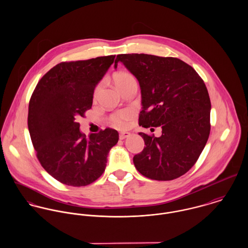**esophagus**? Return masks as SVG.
<instances>
[{
	"mask_svg": "<svg viewBox=\"0 0 248 248\" xmlns=\"http://www.w3.org/2000/svg\"><path fill=\"white\" fill-rule=\"evenodd\" d=\"M130 136H131L130 133H128V132H122V133L119 134V139H120V140H125V139L129 138Z\"/></svg>",
	"mask_w": 248,
	"mask_h": 248,
	"instance_id": "esophagus-1",
	"label": "esophagus"
}]
</instances>
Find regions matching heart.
<instances>
[{
  "label": "heart",
  "mask_w": 248,
  "mask_h": 248,
  "mask_svg": "<svg viewBox=\"0 0 248 248\" xmlns=\"http://www.w3.org/2000/svg\"><path fill=\"white\" fill-rule=\"evenodd\" d=\"M113 82L119 90L122 89L123 87L130 85V84L137 83L134 75H132L131 73L126 72V71H119V72L115 73L113 76ZM101 88H102L101 83L96 86V88L94 90V97L97 96ZM132 116H133V111L130 109L118 110L109 116V123H110V125H112L115 128L123 129L127 126L128 121L131 119Z\"/></svg>",
  "instance_id": "1"
}]
</instances>
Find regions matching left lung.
Masks as SVG:
<instances>
[{
  "label": "left lung",
  "instance_id": "8db88e82",
  "mask_svg": "<svg viewBox=\"0 0 248 248\" xmlns=\"http://www.w3.org/2000/svg\"><path fill=\"white\" fill-rule=\"evenodd\" d=\"M118 62L140 82V126L162 129L159 138L140 133L145 147L134 156L136 168L155 180L181 177L197 162L210 134L211 102L203 80L174 57L119 54L114 68Z\"/></svg>",
  "mask_w": 248,
  "mask_h": 248
}]
</instances>
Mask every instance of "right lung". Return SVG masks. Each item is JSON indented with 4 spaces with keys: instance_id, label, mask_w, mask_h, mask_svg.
Returning <instances> with one entry per match:
<instances>
[{
    "instance_id": "obj_1",
    "label": "right lung",
    "mask_w": 248,
    "mask_h": 248,
    "mask_svg": "<svg viewBox=\"0 0 248 248\" xmlns=\"http://www.w3.org/2000/svg\"><path fill=\"white\" fill-rule=\"evenodd\" d=\"M115 55L62 62L38 82L29 105L28 126L43 168L63 184L86 186L100 177L118 141L107 128L87 138L77 122L93 106V92Z\"/></svg>"
}]
</instances>
